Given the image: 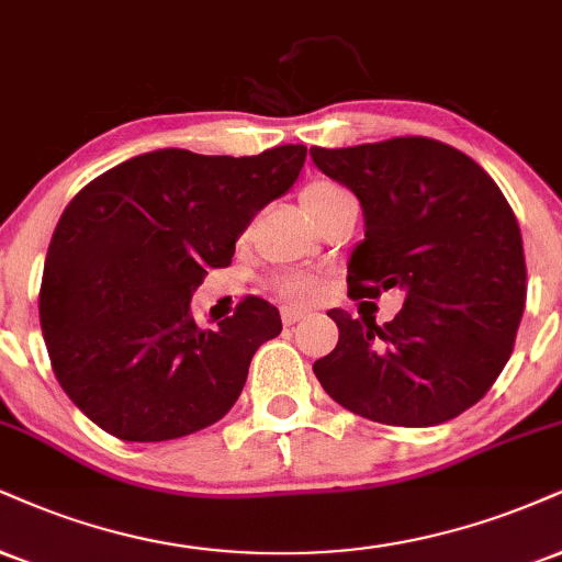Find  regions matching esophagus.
Wrapping results in <instances>:
<instances>
[{
    "label": "esophagus",
    "mask_w": 562,
    "mask_h": 562,
    "mask_svg": "<svg viewBox=\"0 0 562 562\" xmlns=\"http://www.w3.org/2000/svg\"><path fill=\"white\" fill-rule=\"evenodd\" d=\"M306 316H308L306 308H295V306L282 308V322H285V324H295V322L306 319Z\"/></svg>",
    "instance_id": "esophagus-1"
}]
</instances>
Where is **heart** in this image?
Segmentation results:
<instances>
[{"instance_id": "b5f03b06", "label": "heart", "mask_w": 562, "mask_h": 562, "mask_svg": "<svg viewBox=\"0 0 562 562\" xmlns=\"http://www.w3.org/2000/svg\"><path fill=\"white\" fill-rule=\"evenodd\" d=\"M340 193H346V188L335 186V182H327V180H316V182H308V186L301 191V204H303V209H306V214L311 216L316 209L324 206L329 199H335V195H340ZM277 290H280V293H285L288 299L306 301V299H311V295H316V290H319V280H316L314 274L293 272V274H285L277 280Z\"/></svg>"}]
</instances>
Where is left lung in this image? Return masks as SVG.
Returning <instances> with one entry per match:
<instances>
[{
  "mask_svg": "<svg viewBox=\"0 0 562 562\" xmlns=\"http://www.w3.org/2000/svg\"><path fill=\"white\" fill-rule=\"evenodd\" d=\"M319 170L363 209L348 261L353 299L403 290L382 327L327 311L340 329L314 363L324 392L392 427H435L482 401L513 353L526 306L524 240L497 182L431 138L311 148Z\"/></svg>",
  "mask_w": 562,
  "mask_h": 562,
  "instance_id": "1",
  "label": "left lung"
}]
</instances>
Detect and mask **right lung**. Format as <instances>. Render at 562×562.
I'll list each match as a JSON object with an SVG mask.
<instances>
[{
    "instance_id": "add662e5",
    "label": "right lung",
    "mask_w": 562,
    "mask_h": 562,
    "mask_svg": "<svg viewBox=\"0 0 562 562\" xmlns=\"http://www.w3.org/2000/svg\"><path fill=\"white\" fill-rule=\"evenodd\" d=\"M306 146L259 157L159 148L112 167L67 204L44 261L38 316L52 369L97 427L165 442L220 422L238 401L280 311L248 295L214 329L191 314L206 269L299 180Z\"/></svg>"
}]
</instances>
